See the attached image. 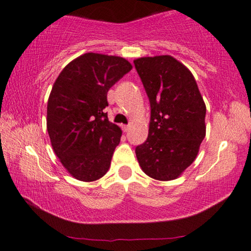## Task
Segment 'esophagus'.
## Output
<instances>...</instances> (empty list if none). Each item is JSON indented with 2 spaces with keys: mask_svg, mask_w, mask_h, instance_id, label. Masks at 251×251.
I'll return each mask as SVG.
<instances>
[{
  "mask_svg": "<svg viewBox=\"0 0 251 251\" xmlns=\"http://www.w3.org/2000/svg\"><path fill=\"white\" fill-rule=\"evenodd\" d=\"M122 128H123L124 132H127L128 128H129V126L128 125H122Z\"/></svg>",
  "mask_w": 251,
  "mask_h": 251,
  "instance_id": "1",
  "label": "esophagus"
}]
</instances>
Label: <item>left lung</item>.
<instances>
[{
	"label": "left lung",
	"instance_id": "left-lung-1",
	"mask_svg": "<svg viewBox=\"0 0 251 251\" xmlns=\"http://www.w3.org/2000/svg\"><path fill=\"white\" fill-rule=\"evenodd\" d=\"M134 66L151 103L148 138L135 148L146 175L176 179L195 161L206 134V105L192 73L171 55L144 56Z\"/></svg>",
	"mask_w": 251,
	"mask_h": 251
}]
</instances>
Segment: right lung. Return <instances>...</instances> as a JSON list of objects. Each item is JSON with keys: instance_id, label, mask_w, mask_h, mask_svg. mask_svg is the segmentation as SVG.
Returning <instances> with one entry per match:
<instances>
[{"instance_id": "1", "label": "right lung", "mask_w": 251, "mask_h": 251, "mask_svg": "<svg viewBox=\"0 0 251 251\" xmlns=\"http://www.w3.org/2000/svg\"><path fill=\"white\" fill-rule=\"evenodd\" d=\"M132 69L127 60L85 53L60 73L47 102V132L74 178L94 182L109 170L122 129L107 119V91Z\"/></svg>"}]
</instances>
